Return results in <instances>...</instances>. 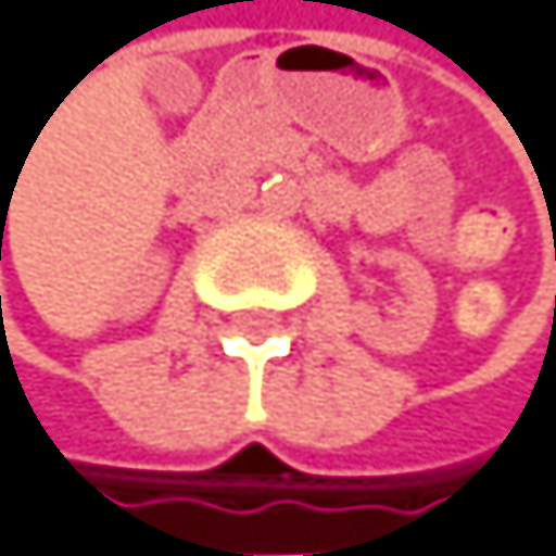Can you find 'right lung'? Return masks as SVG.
I'll return each mask as SVG.
<instances>
[{
    "label": "right lung",
    "mask_w": 556,
    "mask_h": 556,
    "mask_svg": "<svg viewBox=\"0 0 556 556\" xmlns=\"http://www.w3.org/2000/svg\"><path fill=\"white\" fill-rule=\"evenodd\" d=\"M0 258H2V255H0Z\"/></svg>",
    "instance_id": "obj_1"
}]
</instances>
